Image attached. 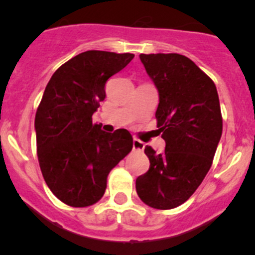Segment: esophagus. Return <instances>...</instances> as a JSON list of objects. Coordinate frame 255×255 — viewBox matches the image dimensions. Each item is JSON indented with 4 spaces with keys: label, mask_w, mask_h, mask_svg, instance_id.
Here are the masks:
<instances>
[{
    "label": "esophagus",
    "mask_w": 255,
    "mask_h": 255,
    "mask_svg": "<svg viewBox=\"0 0 255 255\" xmlns=\"http://www.w3.org/2000/svg\"><path fill=\"white\" fill-rule=\"evenodd\" d=\"M133 150L143 151L144 150V143L140 142L139 139H134V140H133Z\"/></svg>",
    "instance_id": "esophagus-1"
}]
</instances>
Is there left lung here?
I'll list each match as a JSON object with an SVG mask.
<instances>
[{"label":"left lung","instance_id":"8db88e82","mask_svg":"<svg viewBox=\"0 0 255 255\" xmlns=\"http://www.w3.org/2000/svg\"><path fill=\"white\" fill-rule=\"evenodd\" d=\"M159 92L156 127L165 151L144 153L149 170L135 180L140 200L158 210L190 199L212 165L222 135V115L215 82L192 60L176 53L140 54Z\"/></svg>","mask_w":255,"mask_h":255}]
</instances>
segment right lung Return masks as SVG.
Instances as JSON below:
<instances>
[{
  "label": "right lung",
  "instance_id": "add662e5",
  "mask_svg": "<svg viewBox=\"0 0 255 255\" xmlns=\"http://www.w3.org/2000/svg\"><path fill=\"white\" fill-rule=\"evenodd\" d=\"M134 58L87 50L49 80L35 113L37 155L48 187L64 204L87 207L106 191L110 171L132 150L127 129L106 133L92 115L106 97L105 85Z\"/></svg>",
  "mask_w": 255,
  "mask_h": 255
}]
</instances>
